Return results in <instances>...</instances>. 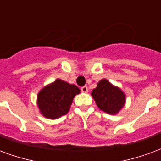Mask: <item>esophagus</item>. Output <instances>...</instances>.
<instances>
[{
	"label": "esophagus",
	"mask_w": 161,
	"mask_h": 161,
	"mask_svg": "<svg viewBox=\"0 0 161 161\" xmlns=\"http://www.w3.org/2000/svg\"><path fill=\"white\" fill-rule=\"evenodd\" d=\"M81 91L83 92V93H87L88 91V88L87 86H83V87H81Z\"/></svg>",
	"instance_id": "34e87169"
}]
</instances>
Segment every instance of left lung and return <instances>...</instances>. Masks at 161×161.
Returning a JSON list of instances; mask_svg holds the SVG:
<instances>
[{
  "label": "left lung",
  "instance_id": "left-lung-1",
  "mask_svg": "<svg viewBox=\"0 0 161 161\" xmlns=\"http://www.w3.org/2000/svg\"><path fill=\"white\" fill-rule=\"evenodd\" d=\"M97 107L110 115H115L124 106L126 96L116 86L112 85L107 79H102L97 88L91 92Z\"/></svg>",
  "mask_w": 161,
  "mask_h": 161
}]
</instances>
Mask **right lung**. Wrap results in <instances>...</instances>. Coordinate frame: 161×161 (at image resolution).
<instances>
[{
	"mask_svg": "<svg viewBox=\"0 0 161 161\" xmlns=\"http://www.w3.org/2000/svg\"><path fill=\"white\" fill-rule=\"evenodd\" d=\"M80 90L74 84L57 79L46 85L38 94V107L40 113L48 119H58L66 115L74 97Z\"/></svg>",
	"mask_w": 161,
	"mask_h": 161,
	"instance_id": "add662e5",
	"label": "right lung"
}]
</instances>
